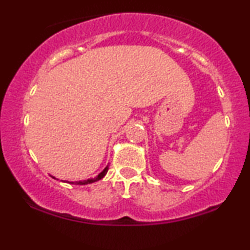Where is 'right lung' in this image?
Returning a JSON list of instances; mask_svg holds the SVG:
<instances>
[{"label":"right lung","mask_w":250,"mask_h":250,"mask_svg":"<svg viewBox=\"0 0 250 250\" xmlns=\"http://www.w3.org/2000/svg\"><path fill=\"white\" fill-rule=\"evenodd\" d=\"M108 169H109V165H107L105 166V168L102 170V172L99 174L98 176H95V177H93V179H88V180H84V181H78V182H68V183H70V184H78V186H85V184H90V183H93V182H97V181H99V180H101L102 177H104L105 174H107V172H108ZM53 177V176H52ZM53 179H56V177H53ZM62 181V180H61ZM64 182V181H63Z\"/></svg>","instance_id":"add662e5"}]
</instances>
